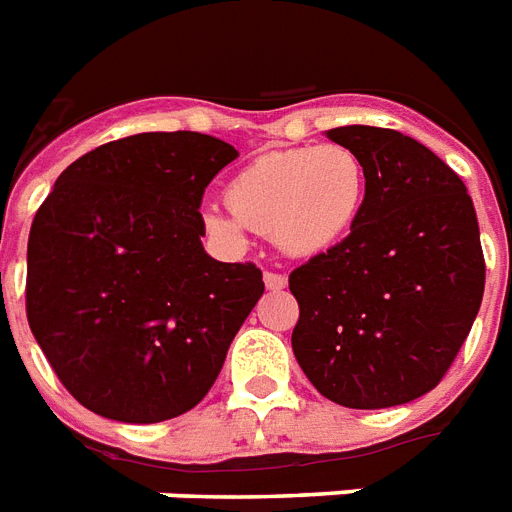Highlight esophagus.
Here are the masks:
<instances>
[{
	"label": "esophagus",
	"instance_id": "34e87169",
	"mask_svg": "<svg viewBox=\"0 0 512 512\" xmlns=\"http://www.w3.org/2000/svg\"><path fill=\"white\" fill-rule=\"evenodd\" d=\"M263 279H265V287L273 289V292H279V289L287 287V276H281V273L276 271H265Z\"/></svg>",
	"mask_w": 512,
	"mask_h": 512
}]
</instances>
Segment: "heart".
<instances>
[{"label": "heart", "instance_id": "obj_1", "mask_svg": "<svg viewBox=\"0 0 512 512\" xmlns=\"http://www.w3.org/2000/svg\"><path fill=\"white\" fill-rule=\"evenodd\" d=\"M366 167L353 148L321 143L257 156L236 172L220 207L201 209V223L225 244L244 231L271 233L289 255H319L345 239L361 215Z\"/></svg>", "mask_w": 512, "mask_h": 512}]
</instances>
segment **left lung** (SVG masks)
Instances as JSON below:
<instances>
[{"mask_svg": "<svg viewBox=\"0 0 512 512\" xmlns=\"http://www.w3.org/2000/svg\"><path fill=\"white\" fill-rule=\"evenodd\" d=\"M327 138L361 156L366 196L348 236L289 273L292 350L335 404H406L449 372L481 308L476 209L460 175L409 135L350 124Z\"/></svg>", "mask_w": 512, "mask_h": 512, "instance_id": "1", "label": "left lung"}]
</instances>
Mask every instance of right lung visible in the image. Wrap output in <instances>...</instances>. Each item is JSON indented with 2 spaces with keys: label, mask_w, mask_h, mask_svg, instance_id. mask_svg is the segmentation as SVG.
<instances>
[{
  "label": "right lung",
  "mask_w": 512,
  "mask_h": 512,
  "mask_svg": "<svg viewBox=\"0 0 512 512\" xmlns=\"http://www.w3.org/2000/svg\"><path fill=\"white\" fill-rule=\"evenodd\" d=\"M239 151L201 132H140L76 159L28 233L26 316L63 388L119 422L207 396L265 292L255 263L201 247V196Z\"/></svg>",
  "instance_id": "obj_1"
}]
</instances>
